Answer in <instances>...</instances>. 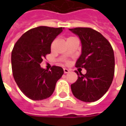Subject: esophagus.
Segmentation results:
<instances>
[{"mask_svg":"<svg viewBox=\"0 0 126 126\" xmlns=\"http://www.w3.org/2000/svg\"><path fill=\"white\" fill-rule=\"evenodd\" d=\"M63 71H64V73H65V74H67V73H69V69H67L64 68L63 69Z\"/></svg>","mask_w":126,"mask_h":126,"instance_id":"34e87169","label":"esophagus"}]
</instances>
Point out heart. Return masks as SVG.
Instances as JSON below:
<instances>
[{"instance_id":"1","label":"heart","mask_w":126,"mask_h":126,"mask_svg":"<svg viewBox=\"0 0 126 126\" xmlns=\"http://www.w3.org/2000/svg\"><path fill=\"white\" fill-rule=\"evenodd\" d=\"M70 38H71V37H70ZM66 63H68V61H66Z\"/></svg>"}]
</instances>
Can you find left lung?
I'll return each mask as SVG.
<instances>
[{
    "instance_id": "8db88e82",
    "label": "left lung",
    "mask_w": 126,
    "mask_h": 126,
    "mask_svg": "<svg viewBox=\"0 0 126 126\" xmlns=\"http://www.w3.org/2000/svg\"><path fill=\"white\" fill-rule=\"evenodd\" d=\"M79 36L82 55L76 67L86 69V74H78L76 82L71 85L74 96L84 102H94L105 94L113 82L115 57L110 42L98 32L90 28L69 29Z\"/></svg>"
}]
</instances>
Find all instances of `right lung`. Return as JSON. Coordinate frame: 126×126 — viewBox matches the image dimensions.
<instances>
[{"label":"right lung","instance_id":"1","mask_svg":"<svg viewBox=\"0 0 126 126\" xmlns=\"http://www.w3.org/2000/svg\"><path fill=\"white\" fill-rule=\"evenodd\" d=\"M63 31L62 28L40 26L23 33L14 45L11 53L13 76L21 91L33 100L50 97L63 69L54 65L50 70L40 67L50 46Z\"/></svg>","mask_w":126,"mask_h":126}]
</instances>
